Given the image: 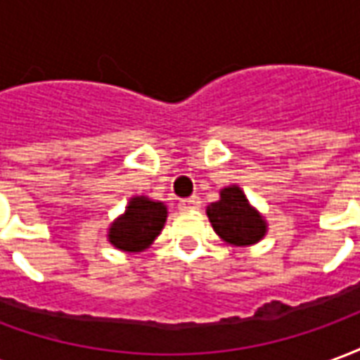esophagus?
Returning a JSON list of instances; mask_svg holds the SVG:
<instances>
[{
    "instance_id": "esophagus-1",
    "label": "esophagus",
    "mask_w": 360,
    "mask_h": 360,
    "mask_svg": "<svg viewBox=\"0 0 360 360\" xmlns=\"http://www.w3.org/2000/svg\"><path fill=\"white\" fill-rule=\"evenodd\" d=\"M179 210H193V208H198L200 206V198L198 196H188V198H183L179 200Z\"/></svg>"
}]
</instances>
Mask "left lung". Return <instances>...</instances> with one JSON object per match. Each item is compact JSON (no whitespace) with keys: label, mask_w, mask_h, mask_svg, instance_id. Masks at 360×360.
<instances>
[{"label":"left lung","mask_w":360,"mask_h":360,"mask_svg":"<svg viewBox=\"0 0 360 360\" xmlns=\"http://www.w3.org/2000/svg\"><path fill=\"white\" fill-rule=\"evenodd\" d=\"M206 214L214 231L231 245H255L266 233L264 219L250 208L239 187L224 188L218 202H212Z\"/></svg>","instance_id":"left-lung-1"}]
</instances>
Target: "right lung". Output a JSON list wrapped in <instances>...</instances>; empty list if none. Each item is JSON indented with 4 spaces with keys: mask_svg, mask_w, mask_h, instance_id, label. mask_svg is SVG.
<instances>
[{
    "mask_svg": "<svg viewBox=\"0 0 360 360\" xmlns=\"http://www.w3.org/2000/svg\"><path fill=\"white\" fill-rule=\"evenodd\" d=\"M167 218L162 202H152L144 196H134L127 206L125 216L110 227V243L117 249L139 252L156 239Z\"/></svg>",
    "mask_w": 360,
    "mask_h": 360,
    "instance_id": "add662e5",
    "label": "right lung"
}]
</instances>
